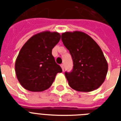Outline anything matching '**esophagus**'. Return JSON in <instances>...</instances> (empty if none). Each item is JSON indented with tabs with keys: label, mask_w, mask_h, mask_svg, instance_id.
I'll use <instances>...</instances> for the list:
<instances>
[{
	"label": "esophagus",
	"mask_w": 121,
	"mask_h": 121,
	"mask_svg": "<svg viewBox=\"0 0 121 121\" xmlns=\"http://www.w3.org/2000/svg\"><path fill=\"white\" fill-rule=\"evenodd\" d=\"M61 68H62V70H63V71H64V69H65L64 65H63V64H61Z\"/></svg>",
	"instance_id": "obj_1"
}]
</instances>
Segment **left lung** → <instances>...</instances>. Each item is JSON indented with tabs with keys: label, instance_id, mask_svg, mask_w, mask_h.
Masks as SVG:
<instances>
[{
	"label": "left lung",
	"instance_id": "1",
	"mask_svg": "<svg viewBox=\"0 0 121 121\" xmlns=\"http://www.w3.org/2000/svg\"><path fill=\"white\" fill-rule=\"evenodd\" d=\"M61 40L73 62L72 72L65 73L70 87L85 92L99 88L105 80L108 70V64L99 46L81 31L62 33Z\"/></svg>",
	"mask_w": 121,
	"mask_h": 121
}]
</instances>
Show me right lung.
Returning a JSON list of instances; mask_svg holds the SVG:
<instances>
[{"label":"right lung","mask_w":121,"mask_h":121,"mask_svg":"<svg viewBox=\"0 0 121 121\" xmlns=\"http://www.w3.org/2000/svg\"><path fill=\"white\" fill-rule=\"evenodd\" d=\"M57 32L44 31L29 39L16 58L15 71L22 86L31 92L47 90L58 73L62 72L55 62L52 49L60 41Z\"/></svg>","instance_id":"right-lung-1"}]
</instances>
